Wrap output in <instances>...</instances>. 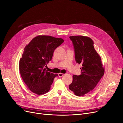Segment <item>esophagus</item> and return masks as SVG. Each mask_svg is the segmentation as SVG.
Segmentation results:
<instances>
[{
	"mask_svg": "<svg viewBox=\"0 0 123 123\" xmlns=\"http://www.w3.org/2000/svg\"><path fill=\"white\" fill-rule=\"evenodd\" d=\"M64 75V74H63V73H58V76L59 77H62L63 75Z\"/></svg>",
	"mask_w": 123,
	"mask_h": 123,
	"instance_id": "esophagus-1",
	"label": "esophagus"
}]
</instances>
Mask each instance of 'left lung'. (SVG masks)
<instances>
[{"label":"left lung","instance_id":"obj_1","mask_svg":"<svg viewBox=\"0 0 123 123\" xmlns=\"http://www.w3.org/2000/svg\"><path fill=\"white\" fill-rule=\"evenodd\" d=\"M75 61L82 64L81 74L73 75L69 89L77 96H83L93 89L105 72L101 57L95 50L91 38L85 36H72Z\"/></svg>","mask_w":123,"mask_h":123}]
</instances>
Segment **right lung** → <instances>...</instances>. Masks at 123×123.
I'll list each match as a JSON object with an SVG mask.
<instances>
[{
  "instance_id": "obj_1",
  "label": "right lung",
  "mask_w": 123,
  "mask_h": 123,
  "mask_svg": "<svg viewBox=\"0 0 123 123\" xmlns=\"http://www.w3.org/2000/svg\"><path fill=\"white\" fill-rule=\"evenodd\" d=\"M64 42L62 38L38 35L25 47L19 69L22 79L32 92L42 95L50 90L58 74L47 71L44 67L51 61L55 49Z\"/></svg>"
}]
</instances>
